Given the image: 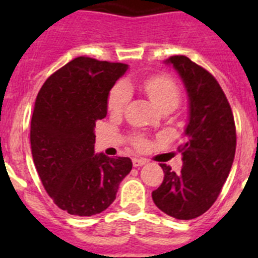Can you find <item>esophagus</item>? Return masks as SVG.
<instances>
[{"label": "esophagus", "instance_id": "1", "mask_svg": "<svg viewBox=\"0 0 258 258\" xmlns=\"http://www.w3.org/2000/svg\"><path fill=\"white\" fill-rule=\"evenodd\" d=\"M147 163V160H146V159H138V157H134L133 159V165L136 166H142V165H145V164Z\"/></svg>", "mask_w": 258, "mask_h": 258}]
</instances>
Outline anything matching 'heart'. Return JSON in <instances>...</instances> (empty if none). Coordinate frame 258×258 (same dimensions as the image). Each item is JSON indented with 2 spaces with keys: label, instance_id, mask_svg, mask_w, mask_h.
<instances>
[{
  "label": "heart",
  "instance_id": "obj_1",
  "mask_svg": "<svg viewBox=\"0 0 258 258\" xmlns=\"http://www.w3.org/2000/svg\"><path fill=\"white\" fill-rule=\"evenodd\" d=\"M141 89L150 98V101L159 109L166 106L177 107L179 102V89L177 84L170 77L166 76H152L146 79L141 83ZM131 99V90L125 84H117L111 90L108 95L107 106L113 113H120ZM136 145L138 147H143L146 145L142 138H137Z\"/></svg>",
  "mask_w": 258,
  "mask_h": 258
}]
</instances>
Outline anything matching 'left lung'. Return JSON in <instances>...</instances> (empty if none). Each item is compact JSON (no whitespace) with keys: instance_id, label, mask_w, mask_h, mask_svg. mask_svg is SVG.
<instances>
[{"instance_id":"1","label":"left lung","mask_w":258,"mask_h":258,"mask_svg":"<svg viewBox=\"0 0 258 258\" xmlns=\"http://www.w3.org/2000/svg\"><path fill=\"white\" fill-rule=\"evenodd\" d=\"M188 97V120L184 127L182 169L173 172L160 164L164 181L152 200L164 213L177 220H192L216 202L231 170L235 156V122L225 93L208 71L184 55L170 56Z\"/></svg>"}]
</instances>
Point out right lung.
I'll return each mask as SVG.
<instances>
[{
	"label": "right lung",
	"mask_w": 258,
	"mask_h": 258,
	"mask_svg": "<svg viewBox=\"0 0 258 258\" xmlns=\"http://www.w3.org/2000/svg\"><path fill=\"white\" fill-rule=\"evenodd\" d=\"M124 63L79 56L52 74L36 98L31 149L41 182L56 206L89 217L108 208L132 170L129 157L95 154L94 127Z\"/></svg>",
	"instance_id": "add662e5"
}]
</instances>
